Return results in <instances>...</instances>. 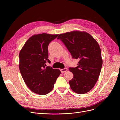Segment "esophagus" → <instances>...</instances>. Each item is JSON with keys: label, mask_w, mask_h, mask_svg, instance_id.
<instances>
[{"label": "esophagus", "mask_w": 120, "mask_h": 120, "mask_svg": "<svg viewBox=\"0 0 120 120\" xmlns=\"http://www.w3.org/2000/svg\"><path fill=\"white\" fill-rule=\"evenodd\" d=\"M67 71H68V69H67V68H64L61 69V70H60V71H61V72L62 73H64V72H66Z\"/></svg>", "instance_id": "esophagus-1"}]
</instances>
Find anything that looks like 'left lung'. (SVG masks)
Segmentation results:
<instances>
[{"mask_svg": "<svg viewBox=\"0 0 120 120\" xmlns=\"http://www.w3.org/2000/svg\"><path fill=\"white\" fill-rule=\"evenodd\" d=\"M57 39L64 44L72 58L79 60L76 67L69 68L73 74L69 81L71 90L80 94L90 91L97 82L103 64L98 43L89 34L79 31L60 34Z\"/></svg>", "mask_w": 120, "mask_h": 120, "instance_id": "obj_1", "label": "left lung"}]
</instances>
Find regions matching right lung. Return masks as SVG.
<instances>
[{
    "label": "right lung",
    "instance_id": "1",
    "mask_svg": "<svg viewBox=\"0 0 120 120\" xmlns=\"http://www.w3.org/2000/svg\"><path fill=\"white\" fill-rule=\"evenodd\" d=\"M58 35L45 33L34 35L25 43L19 54V68L25 84L30 90L41 95L52 90L61 73L59 70L46 65L47 62L50 63L48 47Z\"/></svg>",
    "mask_w": 120,
    "mask_h": 120
}]
</instances>
